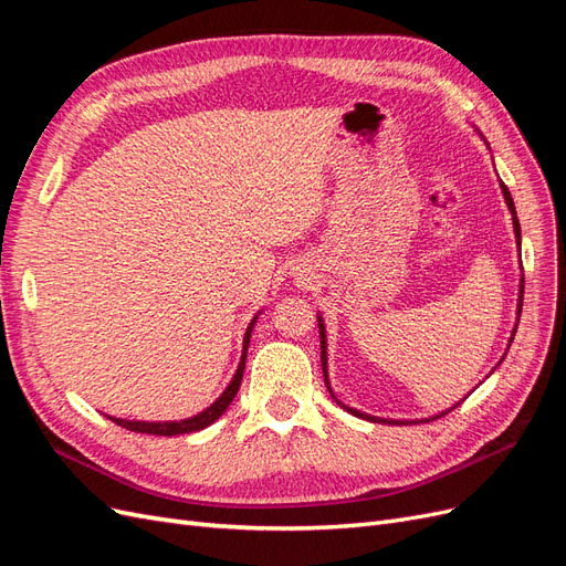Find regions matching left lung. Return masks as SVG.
Segmentation results:
<instances>
[{
    "instance_id": "8db88e82",
    "label": "left lung",
    "mask_w": 566,
    "mask_h": 566,
    "mask_svg": "<svg viewBox=\"0 0 566 566\" xmlns=\"http://www.w3.org/2000/svg\"><path fill=\"white\" fill-rule=\"evenodd\" d=\"M501 188H503V198H505V202H507V210H510V214H512V227H515V238H517V245H522V231H520V219H517V210H515V202H512V196H510V191H507V186L501 181ZM522 300H524V279H522V283H520V302H517V316H522ZM318 318V333H321V366H323V378H325V387H328V391H331V397L337 401V397L333 394V387H331V380H328V339H325V323H323V318H321V314L316 316ZM517 323H520V318H517ZM515 333H517V325L515 328H512V337H510V345H512V339H515ZM510 349V347H507ZM507 354V352H505ZM505 358V356H503ZM501 358V361H503ZM337 406H342L347 410V413H352V416H356V418H364V420H370V422H389V424H408V420H382V418H375V416H368V413H361V410H356V408H349V406H345L342 401H337ZM451 410V408H449ZM447 410V413H449ZM443 413H439V416H434V418H441ZM432 418V420H434ZM410 422H418V420H410ZM420 422H430V418H424V420H420Z\"/></svg>"
}]
</instances>
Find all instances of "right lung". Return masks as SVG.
Here are the masks:
<instances>
[{
    "label": "right lung",
    "instance_id": "obj_1",
    "mask_svg": "<svg viewBox=\"0 0 566 566\" xmlns=\"http://www.w3.org/2000/svg\"><path fill=\"white\" fill-rule=\"evenodd\" d=\"M256 323V316L250 321L245 337H243V354H241V364L235 368L233 380L229 382V387L224 389L221 397L202 410V413L193 416V418H186V420H167V422H146V420H123V418H111L113 422H117L119 427H125L129 432H142V434H158V437H175V434H188V432H198L205 430V427L212 424L214 420L221 418V413L229 408V403L233 401V397L238 394V387H241L243 380V370H245V356H248V345H250V335L252 328Z\"/></svg>",
    "mask_w": 566,
    "mask_h": 566
}]
</instances>
